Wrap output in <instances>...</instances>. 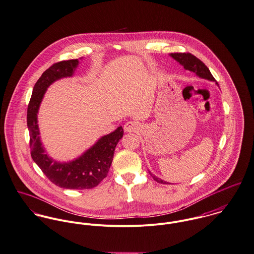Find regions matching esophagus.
I'll list each match as a JSON object with an SVG mask.
<instances>
[{
    "mask_svg": "<svg viewBox=\"0 0 254 254\" xmlns=\"http://www.w3.org/2000/svg\"><path fill=\"white\" fill-rule=\"evenodd\" d=\"M124 129L126 132H136L139 129V126L138 123L130 121L127 122L125 126H124Z\"/></svg>",
    "mask_w": 254,
    "mask_h": 254,
    "instance_id": "esophagus-1",
    "label": "esophagus"
}]
</instances>
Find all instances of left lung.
I'll return each instance as SVG.
<instances>
[{
	"label": "left lung",
	"mask_w": 254,
	"mask_h": 254,
	"mask_svg": "<svg viewBox=\"0 0 254 254\" xmlns=\"http://www.w3.org/2000/svg\"><path fill=\"white\" fill-rule=\"evenodd\" d=\"M169 56L172 57L174 60H176L180 65H182L185 70H188L190 72L195 73L198 78L208 80V81H211V82H216L215 79L213 78V76L211 75L209 69L204 65L203 62H201L195 56H193L191 54H170ZM216 85H218V84L216 83ZM150 174L152 175L154 180L159 182V183H162V184H168L169 183V182L164 181L163 179L157 177L156 175H154L151 172H150Z\"/></svg>",
	"instance_id": "left-lung-1"
}]
</instances>
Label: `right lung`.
I'll return each mask as SVG.
<instances>
[{"instance_id":"1","label":"right lung","mask_w":254,"mask_h":254,"mask_svg":"<svg viewBox=\"0 0 254 254\" xmlns=\"http://www.w3.org/2000/svg\"><path fill=\"white\" fill-rule=\"evenodd\" d=\"M78 65L79 59L61 61L42 74L33 88L29 102L27 127L32 159L45 175L58 187L84 190L97 186L107 176L115 148L124 135L123 127H119L113 132L100 137L78 158L69 162H58L46 153L38 125L39 109L48 87L60 79L73 77Z\"/></svg>"}]
</instances>
